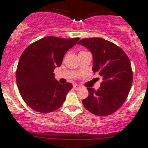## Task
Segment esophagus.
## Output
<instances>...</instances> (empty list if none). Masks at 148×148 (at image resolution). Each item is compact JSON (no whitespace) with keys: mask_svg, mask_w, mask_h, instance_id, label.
<instances>
[{"mask_svg":"<svg viewBox=\"0 0 148 148\" xmlns=\"http://www.w3.org/2000/svg\"><path fill=\"white\" fill-rule=\"evenodd\" d=\"M80 88H81V86L79 85H77V84H74V89H76V90H77L78 89H80Z\"/></svg>","mask_w":148,"mask_h":148,"instance_id":"34e87169","label":"esophagus"}]
</instances>
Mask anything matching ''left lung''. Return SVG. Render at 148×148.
<instances>
[{"instance_id":"8db88e82","label":"left lung","mask_w":148,"mask_h":148,"mask_svg":"<svg viewBox=\"0 0 148 148\" xmlns=\"http://www.w3.org/2000/svg\"><path fill=\"white\" fill-rule=\"evenodd\" d=\"M78 44L91 52L93 72L102 77L98 89L87 88L89 96L83 100V106L94 115H111L124 103L131 88L130 61L121 48L104 39L85 38Z\"/></svg>"}]
</instances>
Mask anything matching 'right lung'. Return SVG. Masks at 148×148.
Segmentation results:
<instances>
[{
  "mask_svg": "<svg viewBox=\"0 0 148 148\" xmlns=\"http://www.w3.org/2000/svg\"><path fill=\"white\" fill-rule=\"evenodd\" d=\"M79 39L46 37L24 50L17 67L16 82L22 98L33 110L47 113L62 106L72 84L59 83L53 72Z\"/></svg>",
  "mask_w": 148,
  "mask_h": 148,
  "instance_id": "1",
  "label": "right lung"
}]
</instances>
